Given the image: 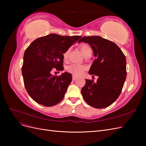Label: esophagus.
Instances as JSON below:
<instances>
[{
    "label": "esophagus",
    "instance_id": "34e87169",
    "mask_svg": "<svg viewBox=\"0 0 146 146\" xmlns=\"http://www.w3.org/2000/svg\"><path fill=\"white\" fill-rule=\"evenodd\" d=\"M77 79V77L74 76H72V80H76Z\"/></svg>",
    "mask_w": 146,
    "mask_h": 146
}]
</instances>
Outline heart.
Returning <instances> with one entry per match:
<instances>
[{"label": "heart", "mask_w": 146, "mask_h": 146, "mask_svg": "<svg viewBox=\"0 0 146 146\" xmlns=\"http://www.w3.org/2000/svg\"><path fill=\"white\" fill-rule=\"evenodd\" d=\"M80 49L82 52V54L84 55L88 50H91V47L86 44H83L80 47ZM69 53V50H66L63 54L64 59L66 60L68 58V55ZM86 68L85 66L80 64H72L71 65L69 66L67 68V70L71 73L74 76H80L85 71Z\"/></svg>", "instance_id": "1"}]
</instances>
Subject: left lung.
Segmentation results:
<instances>
[{"label": "left lung", "mask_w": 146, "mask_h": 146, "mask_svg": "<svg viewBox=\"0 0 146 146\" xmlns=\"http://www.w3.org/2000/svg\"><path fill=\"white\" fill-rule=\"evenodd\" d=\"M82 42L91 46L96 57L89 74L99 77L96 82L86 79L83 98L92 107L106 108L122 91L127 76L125 56L115 43L99 36H84L78 42Z\"/></svg>", "instance_id": "1"}]
</instances>
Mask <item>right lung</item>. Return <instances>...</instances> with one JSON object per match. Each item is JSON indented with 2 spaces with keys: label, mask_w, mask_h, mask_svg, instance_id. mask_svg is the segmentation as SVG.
<instances>
[{
  "label": "right lung",
  "mask_w": 146,
  "mask_h": 146,
  "mask_svg": "<svg viewBox=\"0 0 146 146\" xmlns=\"http://www.w3.org/2000/svg\"><path fill=\"white\" fill-rule=\"evenodd\" d=\"M80 38L52 33L36 39L25 50L22 74L25 89L36 102L52 107L63 99L72 75L58 77L52 70H63V54Z\"/></svg>",
  "instance_id": "obj_1"
}]
</instances>
